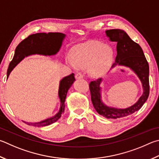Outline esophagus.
<instances>
[{
  "instance_id": "34e87169",
  "label": "esophagus",
  "mask_w": 159,
  "mask_h": 159,
  "mask_svg": "<svg viewBox=\"0 0 159 159\" xmlns=\"http://www.w3.org/2000/svg\"><path fill=\"white\" fill-rule=\"evenodd\" d=\"M75 78L76 79H83V75L81 73V72H78V73L75 75Z\"/></svg>"
}]
</instances>
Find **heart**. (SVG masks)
<instances>
[{
    "label": "heart",
    "instance_id": "heart-1",
    "mask_svg": "<svg viewBox=\"0 0 159 159\" xmlns=\"http://www.w3.org/2000/svg\"><path fill=\"white\" fill-rule=\"evenodd\" d=\"M113 58L111 48L99 42H89L74 47L68 62L72 66L85 67L88 73L99 76L108 70Z\"/></svg>",
    "mask_w": 159,
    "mask_h": 159
}]
</instances>
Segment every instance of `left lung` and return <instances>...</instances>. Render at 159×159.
<instances>
[{
  "label": "left lung",
  "mask_w": 159,
  "mask_h": 159,
  "mask_svg": "<svg viewBox=\"0 0 159 159\" xmlns=\"http://www.w3.org/2000/svg\"><path fill=\"white\" fill-rule=\"evenodd\" d=\"M106 34L110 41L117 42V55L111 68L117 65L130 68L139 78L143 88L142 96L134 105L126 108H115L109 107L102 102L100 84L103 79H99L89 83L91 100L96 111L108 119H117L129 116L138 111L148 99L149 94V65L142 48L133 41L125 31L112 29L106 30Z\"/></svg>",
  "instance_id": "8db88e82"
}]
</instances>
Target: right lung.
<instances>
[{
	"mask_svg": "<svg viewBox=\"0 0 159 159\" xmlns=\"http://www.w3.org/2000/svg\"><path fill=\"white\" fill-rule=\"evenodd\" d=\"M65 34L60 33H40L30 34L23 40L17 46L14 57L9 65L7 71V78L13 69L24 58L31 55H42V56H53L60 51L62 42L65 38ZM75 81L74 74H71L60 80L58 89V97L60 102L59 111L54 116L42 120L39 122H27L28 125L33 126H45L57 122L65 111V102L67 94L71 86Z\"/></svg>",
	"mask_w": 159,
	"mask_h": 159,
	"instance_id": "obj_1",
	"label": "right lung"
}]
</instances>
